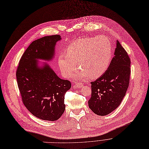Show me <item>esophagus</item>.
<instances>
[{"label":"esophagus","mask_w":149,"mask_h":149,"mask_svg":"<svg viewBox=\"0 0 149 149\" xmlns=\"http://www.w3.org/2000/svg\"><path fill=\"white\" fill-rule=\"evenodd\" d=\"M83 86V84H82V83H76V87L78 88H81Z\"/></svg>","instance_id":"obj_1"}]
</instances>
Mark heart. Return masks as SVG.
<instances>
[{"mask_svg":"<svg viewBox=\"0 0 149 149\" xmlns=\"http://www.w3.org/2000/svg\"><path fill=\"white\" fill-rule=\"evenodd\" d=\"M112 58V47L106 37L81 38L68 46L66 54L59 58V66L62 74L71 77L77 70H81L80 76L97 78L107 71Z\"/></svg>","mask_w":149,"mask_h":149,"instance_id":"b5f03b06","label":"heart"}]
</instances>
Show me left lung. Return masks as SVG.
I'll use <instances>...</instances> for the list:
<instances>
[{"instance_id": "obj_1", "label": "left lung", "mask_w": 149, "mask_h": 149, "mask_svg": "<svg viewBox=\"0 0 149 149\" xmlns=\"http://www.w3.org/2000/svg\"><path fill=\"white\" fill-rule=\"evenodd\" d=\"M115 56L107 71L91 82V95L88 107L96 115L104 116L119 106L129 86L131 68L128 53L116 42Z\"/></svg>"}]
</instances>
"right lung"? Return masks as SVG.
<instances>
[{"instance_id":"1","label":"right lung","mask_w":149,"mask_h":149,"mask_svg":"<svg viewBox=\"0 0 149 149\" xmlns=\"http://www.w3.org/2000/svg\"><path fill=\"white\" fill-rule=\"evenodd\" d=\"M61 39L59 35H52L33 42L23 53L16 72L24 104L34 116L45 120L55 121L62 115L65 94L71 83L59 78L47 64L39 68L36 59H52Z\"/></svg>"}]
</instances>
